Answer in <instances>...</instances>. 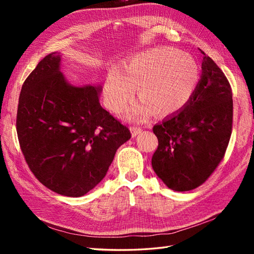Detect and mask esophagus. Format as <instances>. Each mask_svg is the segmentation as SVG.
<instances>
[{
  "mask_svg": "<svg viewBox=\"0 0 254 254\" xmlns=\"http://www.w3.org/2000/svg\"><path fill=\"white\" fill-rule=\"evenodd\" d=\"M131 131H132V135L133 136H136V135H138V134H141L142 133V131H143V128H142V127H131Z\"/></svg>",
  "mask_w": 254,
  "mask_h": 254,
  "instance_id": "34e87169",
  "label": "esophagus"
}]
</instances>
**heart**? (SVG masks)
I'll return each mask as SVG.
<instances>
[{
    "label": "heart",
    "mask_w": 254,
    "mask_h": 254,
    "mask_svg": "<svg viewBox=\"0 0 254 254\" xmlns=\"http://www.w3.org/2000/svg\"><path fill=\"white\" fill-rule=\"evenodd\" d=\"M199 79V66L189 53L171 47H160L132 58L126 69L113 65L105 82V100L118 112L130 101L137 85L141 100L126 111L130 120H143L152 110L170 115L190 100Z\"/></svg>",
    "instance_id": "heart-1"
}]
</instances>
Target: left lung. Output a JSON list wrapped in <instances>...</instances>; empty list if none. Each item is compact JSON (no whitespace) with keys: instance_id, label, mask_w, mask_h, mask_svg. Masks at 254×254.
I'll use <instances>...</instances> for the list:
<instances>
[{"instance_id":"1","label":"left lung","mask_w":254,"mask_h":254,"mask_svg":"<svg viewBox=\"0 0 254 254\" xmlns=\"http://www.w3.org/2000/svg\"><path fill=\"white\" fill-rule=\"evenodd\" d=\"M204 55L201 79L182 109L153 127L158 147L153 169L174 191L206 181L224 158L233 130V91L227 77Z\"/></svg>"}]
</instances>
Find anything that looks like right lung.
<instances>
[{
	"label": "right lung",
	"instance_id": "1",
	"mask_svg": "<svg viewBox=\"0 0 254 254\" xmlns=\"http://www.w3.org/2000/svg\"><path fill=\"white\" fill-rule=\"evenodd\" d=\"M60 64V53H50L26 78L16 128L37 179L58 194L78 197L104 179L131 132L100 106L101 86L68 84Z\"/></svg>",
	"mask_w": 254,
	"mask_h": 254
}]
</instances>
